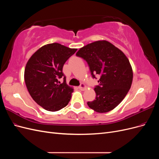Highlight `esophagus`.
Here are the masks:
<instances>
[{
    "label": "esophagus",
    "mask_w": 159,
    "mask_h": 159,
    "mask_svg": "<svg viewBox=\"0 0 159 159\" xmlns=\"http://www.w3.org/2000/svg\"><path fill=\"white\" fill-rule=\"evenodd\" d=\"M78 88H79L80 90H84V89H85V85L84 84H81L79 86Z\"/></svg>",
    "instance_id": "1"
}]
</instances>
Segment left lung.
I'll list each match as a JSON object with an SVG mask.
<instances>
[{
    "instance_id": "obj_1",
    "label": "left lung",
    "mask_w": 159,
    "mask_h": 159,
    "mask_svg": "<svg viewBox=\"0 0 159 159\" xmlns=\"http://www.w3.org/2000/svg\"><path fill=\"white\" fill-rule=\"evenodd\" d=\"M76 56L87 61L91 76L100 75L94 90L95 99L88 105L98 113H107L121 103L131 88L133 70L126 56L106 40L96 41L80 48Z\"/></svg>"
}]
</instances>
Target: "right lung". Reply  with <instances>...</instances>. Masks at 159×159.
I'll return each mask as SVG.
<instances>
[{"label":"right lung","mask_w":159,"mask_h":159,"mask_svg":"<svg viewBox=\"0 0 159 159\" xmlns=\"http://www.w3.org/2000/svg\"><path fill=\"white\" fill-rule=\"evenodd\" d=\"M76 51L53 43L41 47L28 60L25 70L26 88L32 99L46 110L56 111L68 104L74 89L66 84L62 69ZM61 77L64 81L60 84Z\"/></svg>","instance_id":"obj_1"}]
</instances>
